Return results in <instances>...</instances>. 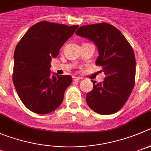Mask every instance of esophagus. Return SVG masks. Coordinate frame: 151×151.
<instances>
[{"instance_id": "obj_1", "label": "esophagus", "mask_w": 151, "mask_h": 151, "mask_svg": "<svg viewBox=\"0 0 151 151\" xmlns=\"http://www.w3.org/2000/svg\"><path fill=\"white\" fill-rule=\"evenodd\" d=\"M80 77H73V82L74 83L78 82V81H80Z\"/></svg>"}]
</instances>
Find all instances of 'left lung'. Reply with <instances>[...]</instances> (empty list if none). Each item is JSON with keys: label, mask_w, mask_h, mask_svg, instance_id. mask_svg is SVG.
<instances>
[{"label": "left lung", "mask_w": 151, "mask_h": 151, "mask_svg": "<svg viewBox=\"0 0 151 151\" xmlns=\"http://www.w3.org/2000/svg\"><path fill=\"white\" fill-rule=\"evenodd\" d=\"M76 34L95 43L98 56L95 64L106 75L101 83L93 81L86 103L101 115L118 112L129 98L135 85L136 59L133 48L116 27L107 23L80 27Z\"/></svg>", "instance_id": "8db88e82"}]
</instances>
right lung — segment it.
I'll use <instances>...</instances> for the list:
<instances>
[{"label": "right lung", "instance_id": "right-lung-1", "mask_svg": "<svg viewBox=\"0 0 151 151\" xmlns=\"http://www.w3.org/2000/svg\"><path fill=\"white\" fill-rule=\"evenodd\" d=\"M78 27L39 22L17 45L12 80L21 101L32 112L50 113L63 102L72 80L71 76L50 72V61L58 56L60 49Z\"/></svg>", "mask_w": 151, "mask_h": 151}]
</instances>
